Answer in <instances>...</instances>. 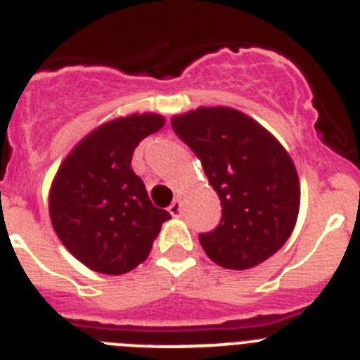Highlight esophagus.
I'll list each match as a JSON object with an SVG mask.
<instances>
[{"instance_id": "obj_1", "label": "esophagus", "mask_w": 360, "mask_h": 360, "mask_svg": "<svg viewBox=\"0 0 360 360\" xmlns=\"http://www.w3.org/2000/svg\"><path fill=\"white\" fill-rule=\"evenodd\" d=\"M168 212H170V215H172V217H179V213H181V199H174L172 204L168 206Z\"/></svg>"}]
</instances>
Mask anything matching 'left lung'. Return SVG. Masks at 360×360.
<instances>
[{
    "label": "left lung",
    "mask_w": 360,
    "mask_h": 360,
    "mask_svg": "<svg viewBox=\"0 0 360 360\" xmlns=\"http://www.w3.org/2000/svg\"><path fill=\"white\" fill-rule=\"evenodd\" d=\"M170 124L200 160L222 206L219 226L199 235L210 260L244 271L273 257L300 212V179L289 152L231 108H199Z\"/></svg>",
    "instance_id": "left-lung-1"
}]
</instances>
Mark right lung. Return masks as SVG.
Wrapping results in <instances>:
<instances>
[{"label": "right lung", "instance_id": "1", "mask_svg": "<svg viewBox=\"0 0 360 360\" xmlns=\"http://www.w3.org/2000/svg\"><path fill=\"white\" fill-rule=\"evenodd\" d=\"M163 125L154 112L111 120L89 132L57 170L51 226L64 248L96 273L116 276L140 265L170 219L150 202L131 167L134 148Z\"/></svg>", "mask_w": 360, "mask_h": 360}]
</instances>
